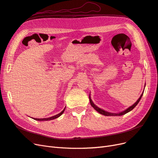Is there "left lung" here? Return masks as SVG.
Wrapping results in <instances>:
<instances>
[{"mask_svg": "<svg viewBox=\"0 0 158 158\" xmlns=\"http://www.w3.org/2000/svg\"><path fill=\"white\" fill-rule=\"evenodd\" d=\"M145 85H146V84H145ZM142 95H143V93H142V95H140V97L139 98V99H138L137 100V101L136 102V103H134L132 106L129 107L128 109H127L126 110H125V111H124L121 112V113H109V112L104 111V110H103V109H102L99 108L98 107H97V106H95V105L93 103L92 99H91V98H90V94H89V102H90L91 106H92L95 109V111H98V113H99L100 114H103V115H106V116H121V115H123V114H125L128 113L129 111H132V110L137 106V104H138V103H139L140 100L141 99V98H142Z\"/></svg>", "mask_w": 158, "mask_h": 158, "instance_id": "obj_1", "label": "left lung"}]
</instances>
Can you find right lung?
<instances>
[{"mask_svg":"<svg viewBox=\"0 0 158 158\" xmlns=\"http://www.w3.org/2000/svg\"><path fill=\"white\" fill-rule=\"evenodd\" d=\"M66 108V107H65ZM65 108L63 110V111H62L60 113H59V114H56V115H55V116H52V117H49V118H33V119H34V120H36V121H50V120H52V119H55V118H58L59 117H60L62 114H63V113H64V110H65Z\"/></svg>","mask_w":158,"mask_h":158,"instance_id":"1","label":"right lung"}]
</instances>
